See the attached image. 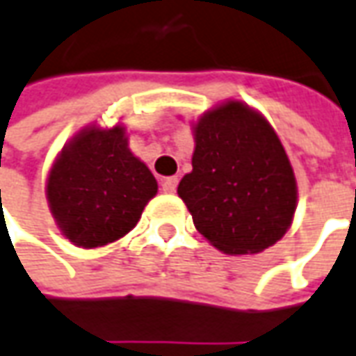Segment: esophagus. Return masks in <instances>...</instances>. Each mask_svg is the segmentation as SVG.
Masks as SVG:
<instances>
[{"mask_svg": "<svg viewBox=\"0 0 356 356\" xmlns=\"http://www.w3.org/2000/svg\"><path fill=\"white\" fill-rule=\"evenodd\" d=\"M176 186H178V178H176V176L164 178V180H163V192L164 193H174V192H176Z\"/></svg>", "mask_w": 356, "mask_h": 356, "instance_id": "obj_1", "label": "esophagus"}]
</instances>
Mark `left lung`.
I'll use <instances>...</instances> for the list:
<instances>
[{"label":"left lung","mask_w":356,"mask_h":356,"mask_svg":"<svg viewBox=\"0 0 356 356\" xmlns=\"http://www.w3.org/2000/svg\"><path fill=\"white\" fill-rule=\"evenodd\" d=\"M190 126L192 172L178 195L195 229L229 256L273 246L295 220L298 186L269 120L244 100L227 99Z\"/></svg>","instance_id":"8db88e82"}]
</instances>
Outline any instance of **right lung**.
<instances>
[{
    "label": "right lung",
    "mask_w": 356,
    "mask_h": 356,
    "mask_svg": "<svg viewBox=\"0 0 356 356\" xmlns=\"http://www.w3.org/2000/svg\"><path fill=\"white\" fill-rule=\"evenodd\" d=\"M159 184L131 153L126 126H85L56 154L46 200L60 234L77 248H102L126 236L141 219Z\"/></svg>",
    "instance_id": "add662e5"
}]
</instances>
